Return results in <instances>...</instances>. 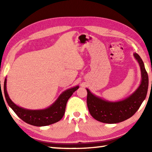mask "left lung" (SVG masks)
Returning <instances> with one entry per match:
<instances>
[{
  "label": "left lung",
  "instance_id": "left-lung-1",
  "mask_svg": "<svg viewBox=\"0 0 152 152\" xmlns=\"http://www.w3.org/2000/svg\"><path fill=\"white\" fill-rule=\"evenodd\" d=\"M133 56L139 64L141 70V82L137 88L129 96L118 101H110L87 91V106L92 117L100 122L117 123L132 117L140 107L147 95L149 79L143 61L137 53Z\"/></svg>",
  "mask_w": 152,
  "mask_h": 152
}]
</instances>
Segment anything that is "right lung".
Returning a JSON list of instances; mask_svg holds the SVG:
<instances>
[{
    "instance_id": "1",
    "label": "right lung",
    "mask_w": 152,
    "mask_h": 152,
    "mask_svg": "<svg viewBox=\"0 0 152 152\" xmlns=\"http://www.w3.org/2000/svg\"><path fill=\"white\" fill-rule=\"evenodd\" d=\"M78 88L79 86H76L64 91L53 103L45 109L32 110L25 109L14 103L10 99L7 92V78H5L4 82V96L9 106L23 121L37 127L47 126L61 120L65 113L67 102Z\"/></svg>"
}]
</instances>
